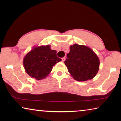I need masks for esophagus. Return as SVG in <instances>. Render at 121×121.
<instances>
[{"label":"esophagus","mask_w":121,"mask_h":121,"mask_svg":"<svg viewBox=\"0 0 121 121\" xmlns=\"http://www.w3.org/2000/svg\"><path fill=\"white\" fill-rule=\"evenodd\" d=\"M65 57H63V58H62V62H64V61H65Z\"/></svg>","instance_id":"1"}]
</instances>
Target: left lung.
I'll list each match as a JSON object with an SVG mask.
<instances>
[{"instance_id":"obj_1","label":"left lung","mask_w":121,"mask_h":121,"mask_svg":"<svg viewBox=\"0 0 121 121\" xmlns=\"http://www.w3.org/2000/svg\"><path fill=\"white\" fill-rule=\"evenodd\" d=\"M65 64L73 78L84 81L95 76L99 70L100 62L91 48L75 44L70 46Z\"/></svg>"}]
</instances>
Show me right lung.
<instances>
[{
	"instance_id": "add662e5",
	"label": "right lung",
	"mask_w": 121,
	"mask_h": 121,
	"mask_svg": "<svg viewBox=\"0 0 121 121\" xmlns=\"http://www.w3.org/2000/svg\"><path fill=\"white\" fill-rule=\"evenodd\" d=\"M61 59L56 56V51L50 46L35 48L26 55L23 65L26 73L37 80L45 78L52 70L53 66Z\"/></svg>"
}]
</instances>
